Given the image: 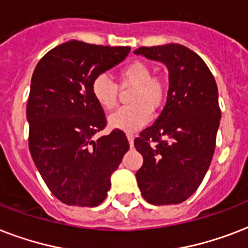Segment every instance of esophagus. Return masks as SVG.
<instances>
[{"label": "esophagus", "mask_w": 248, "mask_h": 248, "mask_svg": "<svg viewBox=\"0 0 248 248\" xmlns=\"http://www.w3.org/2000/svg\"><path fill=\"white\" fill-rule=\"evenodd\" d=\"M126 138H128V141H129V145L130 146H133L134 143V136L133 134H126Z\"/></svg>", "instance_id": "esophagus-1"}]
</instances>
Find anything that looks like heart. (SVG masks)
I'll list each match as a JSON object with an SVG mask.
<instances>
[{"instance_id":"b5f03b06","label":"heart","mask_w":248,"mask_h":248,"mask_svg":"<svg viewBox=\"0 0 248 248\" xmlns=\"http://www.w3.org/2000/svg\"><path fill=\"white\" fill-rule=\"evenodd\" d=\"M119 80L123 86H133L130 106L123 107L110 115L111 128L136 132L145 126L153 118V110L164 105L168 88L164 80L153 76L151 67L141 61H134L119 71ZM118 86L106 75H98L92 81V94L103 110H112L118 105Z\"/></svg>"}]
</instances>
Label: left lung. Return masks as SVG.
Masks as SVG:
<instances>
[{
    "mask_svg": "<svg viewBox=\"0 0 248 248\" xmlns=\"http://www.w3.org/2000/svg\"><path fill=\"white\" fill-rule=\"evenodd\" d=\"M134 54L164 63L170 72L162 114L134 140L143 156L138 187L154 206L178 204L195 193L214 156L221 119L217 85L204 61L180 44L142 46Z\"/></svg>",
    "mask_w": 248,
    "mask_h": 248,
    "instance_id": "left-lung-1",
    "label": "left lung"
}]
</instances>
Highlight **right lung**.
I'll use <instances>...</instances> for the list:
<instances>
[{"instance_id": "right-lung-1", "label": "right lung", "mask_w": 248, "mask_h": 248, "mask_svg": "<svg viewBox=\"0 0 248 248\" xmlns=\"http://www.w3.org/2000/svg\"><path fill=\"white\" fill-rule=\"evenodd\" d=\"M128 46L64 42L34 68L27 105L31 155L55 198L68 206L95 207L106 199L111 174L129 149L125 133L106 126L92 81L129 54Z\"/></svg>"}]
</instances>
